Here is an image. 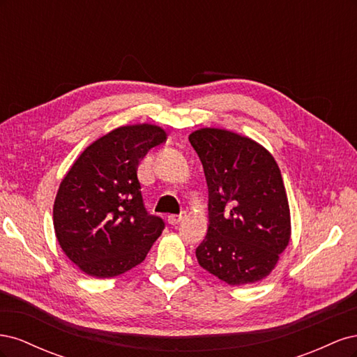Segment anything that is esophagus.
I'll use <instances>...</instances> for the list:
<instances>
[{"mask_svg":"<svg viewBox=\"0 0 357 357\" xmlns=\"http://www.w3.org/2000/svg\"><path fill=\"white\" fill-rule=\"evenodd\" d=\"M186 218V214L185 213H180V214H171V215H168V223L169 225H178L183 219Z\"/></svg>","mask_w":357,"mask_h":357,"instance_id":"1","label":"esophagus"}]
</instances>
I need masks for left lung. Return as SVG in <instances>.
<instances>
[{
	"mask_svg": "<svg viewBox=\"0 0 357 357\" xmlns=\"http://www.w3.org/2000/svg\"><path fill=\"white\" fill-rule=\"evenodd\" d=\"M208 186V231L199 265L222 282H261L290 241V210L274 156L255 139L219 128L189 135Z\"/></svg>",
	"mask_w": 357,
	"mask_h": 357,
	"instance_id": "obj_1",
	"label": "left lung"
}]
</instances>
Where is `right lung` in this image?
<instances>
[{
  "label": "right lung",
  "instance_id": "obj_1",
  "mask_svg": "<svg viewBox=\"0 0 357 357\" xmlns=\"http://www.w3.org/2000/svg\"><path fill=\"white\" fill-rule=\"evenodd\" d=\"M167 132L150 123L113 129L83 150L62 178L53 228L61 248L84 274L121 275L144 261L165 228L144 208L139 162Z\"/></svg>",
  "mask_w": 357,
  "mask_h": 357
}]
</instances>
